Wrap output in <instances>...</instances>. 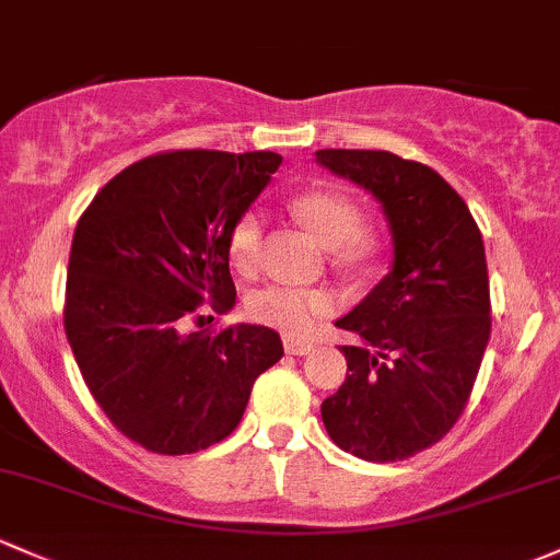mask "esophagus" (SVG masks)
Here are the masks:
<instances>
[{
  "mask_svg": "<svg viewBox=\"0 0 560 560\" xmlns=\"http://www.w3.org/2000/svg\"><path fill=\"white\" fill-rule=\"evenodd\" d=\"M284 349H287V354H292V357H305V354H311V351H314V343H308V340L287 338Z\"/></svg>",
  "mask_w": 560,
  "mask_h": 560,
  "instance_id": "esophagus-1",
  "label": "esophagus"
}]
</instances>
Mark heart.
<instances>
[{
	"instance_id": "heart-1",
	"label": "heart",
	"mask_w": 560,
	"mask_h": 560,
	"mask_svg": "<svg viewBox=\"0 0 560 560\" xmlns=\"http://www.w3.org/2000/svg\"><path fill=\"white\" fill-rule=\"evenodd\" d=\"M290 211L303 222L322 244L332 249L335 262L343 268H362L378 252V241L362 228V211L346 192L332 187H314L290 201ZM265 217L257 209H246L235 217L228 233V257L241 273H255L260 265ZM340 308V300L329 290H298V287L268 284L246 298V314L260 325L279 332L308 335L319 319H327Z\"/></svg>"
}]
</instances>
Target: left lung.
I'll return each instance as SVG.
<instances>
[{"label":"left lung","instance_id":"obj_1","mask_svg":"<svg viewBox=\"0 0 560 560\" xmlns=\"http://www.w3.org/2000/svg\"><path fill=\"white\" fill-rule=\"evenodd\" d=\"M316 161L384 206L394 268L335 325L343 386L322 402L332 443L364 462H402L462 419L491 338L486 249L467 203L434 168L384 150H319Z\"/></svg>","mask_w":560,"mask_h":560}]
</instances>
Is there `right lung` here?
Masks as SVG:
<instances>
[{
	"instance_id": "obj_1",
	"label": "right lung",
	"mask_w": 560,
	"mask_h": 560,
	"mask_svg": "<svg viewBox=\"0 0 560 560\" xmlns=\"http://www.w3.org/2000/svg\"><path fill=\"white\" fill-rule=\"evenodd\" d=\"M276 152L168 150L112 176L74 228L63 329L88 392L131 443L196 453L238 427L284 357L276 329L203 325L235 303L228 233Z\"/></svg>"
}]
</instances>
